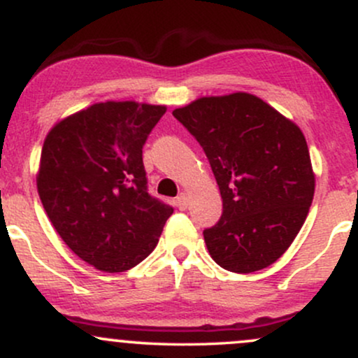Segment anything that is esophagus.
<instances>
[{
    "mask_svg": "<svg viewBox=\"0 0 358 358\" xmlns=\"http://www.w3.org/2000/svg\"><path fill=\"white\" fill-rule=\"evenodd\" d=\"M176 205H178L180 210H185L188 207V193H180L178 199H176Z\"/></svg>",
    "mask_w": 358,
    "mask_h": 358,
    "instance_id": "1",
    "label": "esophagus"
}]
</instances>
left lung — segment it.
<instances>
[{
    "instance_id": "left-lung-1",
    "label": "left lung",
    "mask_w": 358,
    "mask_h": 358,
    "mask_svg": "<svg viewBox=\"0 0 358 358\" xmlns=\"http://www.w3.org/2000/svg\"><path fill=\"white\" fill-rule=\"evenodd\" d=\"M173 116L203 148L220 188V220L203 231L213 261L248 274L276 262L305 224L315 171L303 131L249 92L199 97Z\"/></svg>"
}]
</instances>
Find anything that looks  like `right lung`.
<instances>
[{
	"label": "right lung",
	"instance_id": "1",
	"mask_svg": "<svg viewBox=\"0 0 358 358\" xmlns=\"http://www.w3.org/2000/svg\"><path fill=\"white\" fill-rule=\"evenodd\" d=\"M166 106L96 102L48 131L36 188L53 229L82 261L124 273L153 252L170 205L146 188L143 145Z\"/></svg>",
	"mask_w": 358,
	"mask_h": 358
}]
</instances>
